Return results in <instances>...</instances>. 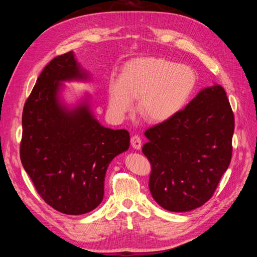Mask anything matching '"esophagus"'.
<instances>
[{
    "instance_id": "34e87169",
    "label": "esophagus",
    "mask_w": 257,
    "mask_h": 257,
    "mask_svg": "<svg viewBox=\"0 0 257 257\" xmlns=\"http://www.w3.org/2000/svg\"><path fill=\"white\" fill-rule=\"evenodd\" d=\"M131 145L136 150H141L142 148V139L138 135H134L131 137Z\"/></svg>"
}]
</instances>
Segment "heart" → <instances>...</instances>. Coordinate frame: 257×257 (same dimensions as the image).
Wrapping results in <instances>:
<instances>
[{"mask_svg":"<svg viewBox=\"0 0 257 257\" xmlns=\"http://www.w3.org/2000/svg\"><path fill=\"white\" fill-rule=\"evenodd\" d=\"M197 76L185 64L142 57L126 62L120 77L108 82V106L112 116L121 120L134 108L150 123H163L180 111L195 89Z\"/></svg>","mask_w":257,"mask_h":257,"instance_id":"1","label":"heart"}]
</instances>
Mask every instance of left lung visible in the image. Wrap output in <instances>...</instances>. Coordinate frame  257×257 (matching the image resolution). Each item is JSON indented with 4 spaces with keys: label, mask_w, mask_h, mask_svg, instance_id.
<instances>
[{
    "label": "left lung",
    "mask_w": 257,
    "mask_h": 257,
    "mask_svg": "<svg viewBox=\"0 0 257 257\" xmlns=\"http://www.w3.org/2000/svg\"><path fill=\"white\" fill-rule=\"evenodd\" d=\"M235 120L220 84L198 92L172 119L148 128L143 153L151 163L149 189L168 211L208 201L231 160Z\"/></svg>",
    "instance_id": "obj_1"
}]
</instances>
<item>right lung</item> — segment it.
I'll return each instance as SVG.
<instances>
[{
	"label": "right lung",
	"mask_w": 257,
	"mask_h": 257,
	"mask_svg": "<svg viewBox=\"0 0 257 257\" xmlns=\"http://www.w3.org/2000/svg\"><path fill=\"white\" fill-rule=\"evenodd\" d=\"M73 51L43 69L22 112L20 159L41 197L58 211H92L104 197L108 165L130 148L126 130L103 126L91 110L90 95L68 106L65 81H88Z\"/></svg>",
	"instance_id": "right-lung-1"
}]
</instances>
